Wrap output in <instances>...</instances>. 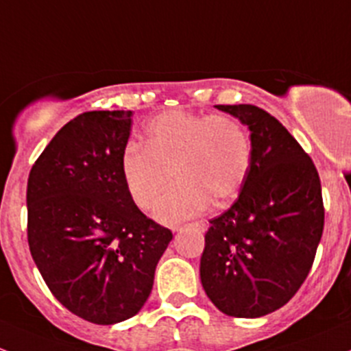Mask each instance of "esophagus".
Masks as SVG:
<instances>
[{"label":"esophagus","mask_w":351,"mask_h":351,"mask_svg":"<svg viewBox=\"0 0 351 351\" xmlns=\"http://www.w3.org/2000/svg\"><path fill=\"white\" fill-rule=\"evenodd\" d=\"M191 225H193V227H197L198 230H202V232H204L205 228H206V223L205 222H195V223H191ZM180 230H183V227H176L175 228V232H180Z\"/></svg>","instance_id":"34e87169"}]
</instances>
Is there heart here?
I'll return each mask as SVG.
<instances>
[{"instance_id": "heart-1", "label": "heart", "mask_w": 351, "mask_h": 351, "mask_svg": "<svg viewBox=\"0 0 351 351\" xmlns=\"http://www.w3.org/2000/svg\"><path fill=\"white\" fill-rule=\"evenodd\" d=\"M252 163L245 128L228 116L168 110L145 129V147L128 145L121 176L138 208L153 206L173 180L176 185L154 206L163 223H178L241 193Z\"/></svg>"}]
</instances>
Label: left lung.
Segmentation results:
<instances>
[{"label":"left lung","mask_w":351,"mask_h":351,"mask_svg":"<svg viewBox=\"0 0 351 351\" xmlns=\"http://www.w3.org/2000/svg\"><path fill=\"white\" fill-rule=\"evenodd\" d=\"M250 131L252 163L241 195L210 220L200 279L228 316L259 318L304 282L322 241V183L311 158L276 117L250 104L215 106Z\"/></svg>","instance_id":"obj_1"}]
</instances>
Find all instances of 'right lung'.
I'll use <instances>...</instances> for the list:
<instances>
[{"instance_id":"1","label":"right lung","mask_w":351,"mask_h":351,"mask_svg":"<svg viewBox=\"0 0 351 351\" xmlns=\"http://www.w3.org/2000/svg\"><path fill=\"white\" fill-rule=\"evenodd\" d=\"M131 110L65 124L28 176V245L43 281L73 315L114 324L138 315L173 239L129 198L121 154Z\"/></svg>"}]
</instances>
